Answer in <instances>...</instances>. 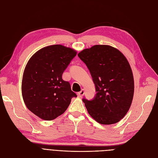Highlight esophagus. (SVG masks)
Segmentation results:
<instances>
[{
    "label": "esophagus",
    "instance_id": "1",
    "mask_svg": "<svg viewBox=\"0 0 158 158\" xmlns=\"http://www.w3.org/2000/svg\"><path fill=\"white\" fill-rule=\"evenodd\" d=\"M77 95H78V96L79 97V98H82L83 95H84V89H82L80 91V92H78V94H77Z\"/></svg>",
    "mask_w": 158,
    "mask_h": 158
}]
</instances>
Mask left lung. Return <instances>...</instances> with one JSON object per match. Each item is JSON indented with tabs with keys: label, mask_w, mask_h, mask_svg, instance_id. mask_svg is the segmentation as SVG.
<instances>
[{
	"label": "left lung",
	"mask_w": 158,
	"mask_h": 158,
	"mask_svg": "<svg viewBox=\"0 0 158 158\" xmlns=\"http://www.w3.org/2000/svg\"><path fill=\"white\" fill-rule=\"evenodd\" d=\"M78 56L89 69L96 91L92 100L82 99L89 115L102 125L120 121L130 109L135 89L127 58L106 45L85 49Z\"/></svg>",
	"instance_id": "obj_1"
}]
</instances>
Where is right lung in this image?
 I'll return each instance as SVG.
<instances>
[{"mask_svg":"<svg viewBox=\"0 0 158 158\" xmlns=\"http://www.w3.org/2000/svg\"><path fill=\"white\" fill-rule=\"evenodd\" d=\"M61 45L41 49L28 60L23 72L22 94L27 109L36 116L51 121L63 114L71 99L77 97L62 75L76 55Z\"/></svg>","mask_w":158,"mask_h":158,"instance_id":"obj_1","label":"right lung"}]
</instances>
